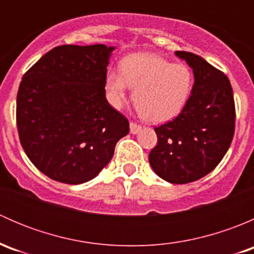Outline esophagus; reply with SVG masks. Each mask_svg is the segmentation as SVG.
Segmentation results:
<instances>
[{
    "label": "esophagus",
    "mask_w": 254,
    "mask_h": 254,
    "mask_svg": "<svg viewBox=\"0 0 254 254\" xmlns=\"http://www.w3.org/2000/svg\"><path fill=\"white\" fill-rule=\"evenodd\" d=\"M140 130H141V127H140L139 124H136V123L134 122H130V132H131V134H137Z\"/></svg>",
    "instance_id": "1"
}]
</instances>
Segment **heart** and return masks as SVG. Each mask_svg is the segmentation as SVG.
Here are the masks:
<instances>
[{
  "label": "heart",
  "instance_id": "b5f03b06",
  "mask_svg": "<svg viewBox=\"0 0 254 254\" xmlns=\"http://www.w3.org/2000/svg\"><path fill=\"white\" fill-rule=\"evenodd\" d=\"M193 84V72L188 66L150 53L124 58L120 72L111 71L104 82L109 102L117 108L124 103L130 87H135V106L150 123L176 118L188 102Z\"/></svg>",
  "mask_w": 254,
  "mask_h": 254
}]
</instances>
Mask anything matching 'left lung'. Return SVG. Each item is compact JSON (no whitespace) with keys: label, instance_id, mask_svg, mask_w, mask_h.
I'll use <instances>...</instances> for the list:
<instances>
[{"label":"left lung","instance_id":"left-lung-1","mask_svg":"<svg viewBox=\"0 0 254 254\" xmlns=\"http://www.w3.org/2000/svg\"><path fill=\"white\" fill-rule=\"evenodd\" d=\"M193 68L194 84L178 117L155 127L157 145L148 161L158 177L173 184L203 178L224 158L235 134L234 92L222 71L193 53L176 51Z\"/></svg>","mask_w":254,"mask_h":254}]
</instances>
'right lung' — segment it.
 Instances as JSON below:
<instances>
[{
  "instance_id": "obj_1",
  "label": "right lung",
  "mask_w": 254,
  "mask_h": 254,
  "mask_svg": "<svg viewBox=\"0 0 254 254\" xmlns=\"http://www.w3.org/2000/svg\"><path fill=\"white\" fill-rule=\"evenodd\" d=\"M113 47L61 45L23 75L17 93V129L33 165L54 181L81 184L112 160L129 132L127 118L106 98Z\"/></svg>"
}]
</instances>
